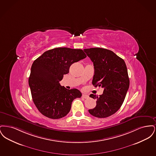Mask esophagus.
I'll use <instances>...</instances> for the list:
<instances>
[{"label":"esophagus","mask_w":156,"mask_h":156,"mask_svg":"<svg viewBox=\"0 0 156 156\" xmlns=\"http://www.w3.org/2000/svg\"><path fill=\"white\" fill-rule=\"evenodd\" d=\"M82 98H83L84 99H88L89 98V96L87 95H85V94H82Z\"/></svg>","instance_id":"esophagus-1"}]
</instances>
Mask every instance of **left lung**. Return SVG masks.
I'll use <instances>...</instances> for the list:
<instances>
[{"label":"left lung","instance_id":"left-lung-1","mask_svg":"<svg viewBox=\"0 0 156 156\" xmlns=\"http://www.w3.org/2000/svg\"><path fill=\"white\" fill-rule=\"evenodd\" d=\"M93 62L92 84L104 88L103 94L89 97L97 99V105L88 110L92 116L105 118L115 113L121 107L129 88V78L125 62L115 53L102 48L83 50Z\"/></svg>","mask_w":156,"mask_h":156}]
</instances>
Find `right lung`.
I'll list each match as a JSON object with an SVG mask.
<instances>
[{"label":"right lung","mask_w":156,"mask_h":156,"mask_svg":"<svg viewBox=\"0 0 156 156\" xmlns=\"http://www.w3.org/2000/svg\"><path fill=\"white\" fill-rule=\"evenodd\" d=\"M86 57L81 49L59 47L45 51L33 62L29 84L33 102L42 115L62 118L70 111L73 100L81 97L78 89H66L59 81L73 63Z\"/></svg>","instance_id":"right-lung-1"}]
</instances>
